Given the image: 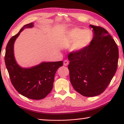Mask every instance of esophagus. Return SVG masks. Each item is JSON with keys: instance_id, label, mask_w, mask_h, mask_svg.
<instances>
[{"instance_id": "1", "label": "esophagus", "mask_w": 124, "mask_h": 124, "mask_svg": "<svg viewBox=\"0 0 124 124\" xmlns=\"http://www.w3.org/2000/svg\"><path fill=\"white\" fill-rule=\"evenodd\" d=\"M68 64H69V62H68V61L67 60H65L63 61V65L64 66H67V65H68Z\"/></svg>"}]
</instances>
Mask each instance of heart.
Instances as JSON below:
<instances>
[{
    "instance_id": "heart-1",
    "label": "heart",
    "mask_w": 124,
    "mask_h": 124,
    "mask_svg": "<svg viewBox=\"0 0 124 124\" xmlns=\"http://www.w3.org/2000/svg\"><path fill=\"white\" fill-rule=\"evenodd\" d=\"M93 32L89 29L73 28L68 30L63 38V42L67 46L71 44L70 49L75 52H80L91 44Z\"/></svg>"
}]
</instances>
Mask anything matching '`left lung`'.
<instances>
[{
	"mask_svg": "<svg viewBox=\"0 0 124 124\" xmlns=\"http://www.w3.org/2000/svg\"><path fill=\"white\" fill-rule=\"evenodd\" d=\"M93 38L86 48L68 55L70 80L73 88L86 97L102 93L108 86L118 67L119 51L108 32L90 25Z\"/></svg>",
	"mask_w": 124,
	"mask_h": 124,
	"instance_id": "obj_1",
	"label": "left lung"
}]
</instances>
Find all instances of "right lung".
Wrapping results in <instances>:
<instances>
[{
    "label": "right lung",
    "instance_id": "obj_1",
    "mask_svg": "<svg viewBox=\"0 0 124 124\" xmlns=\"http://www.w3.org/2000/svg\"><path fill=\"white\" fill-rule=\"evenodd\" d=\"M33 27V23L24 25L18 33L9 39L6 48L5 62L16 90L27 98L41 100L52 90L55 73L62 66L63 62H43L31 68H22L17 64L14 55V42L24 29Z\"/></svg>",
    "mask_w": 124,
    "mask_h": 124
}]
</instances>
